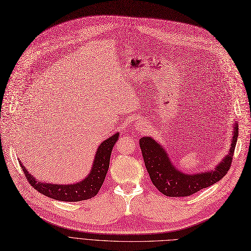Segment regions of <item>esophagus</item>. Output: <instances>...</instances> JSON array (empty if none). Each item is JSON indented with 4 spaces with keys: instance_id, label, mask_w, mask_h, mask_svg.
I'll list each match as a JSON object with an SVG mask.
<instances>
[{
    "instance_id": "34e87169",
    "label": "esophagus",
    "mask_w": 251,
    "mask_h": 251,
    "mask_svg": "<svg viewBox=\"0 0 251 251\" xmlns=\"http://www.w3.org/2000/svg\"><path fill=\"white\" fill-rule=\"evenodd\" d=\"M144 125H145V124H144L143 122H138L137 125H136V128H138V129L141 128V129H142V127H144Z\"/></svg>"
}]
</instances>
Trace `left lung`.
I'll return each mask as SVG.
<instances>
[{
	"label": "left lung",
	"mask_w": 251,
	"mask_h": 251,
	"mask_svg": "<svg viewBox=\"0 0 251 251\" xmlns=\"http://www.w3.org/2000/svg\"><path fill=\"white\" fill-rule=\"evenodd\" d=\"M233 138L228 153L210 171L198 174H185L176 168L164 147L152 136H143L140 147L146 169L152 183L166 197H188L203 188L217 183L226 175L233 159L239 133L238 123L233 121Z\"/></svg>",
	"instance_id": "left-lung-1"
}]
</instances>
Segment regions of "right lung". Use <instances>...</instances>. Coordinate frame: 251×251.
<instances>
[{
  "label": "right lung",
  "mask_w": 251,
  "mask_h": 251,
  "mask_svg": "<svg viewBox=\"0 0 251 251\" xmlns=\"http://www.w3.org/2000/svg\"><path fill=\"white\" fill-rule=\"evenodd\" d=\"M119 138V132L102 142L97 148L90 173L85 179L73 184H52L41 182L27 172L21 162L24 174L32 186L44 196L62 201H80L94 198L101 188L109 166L111 150Z\"/></svg>",
  "instance_id": "right-lung-1"
}]
</instances>
